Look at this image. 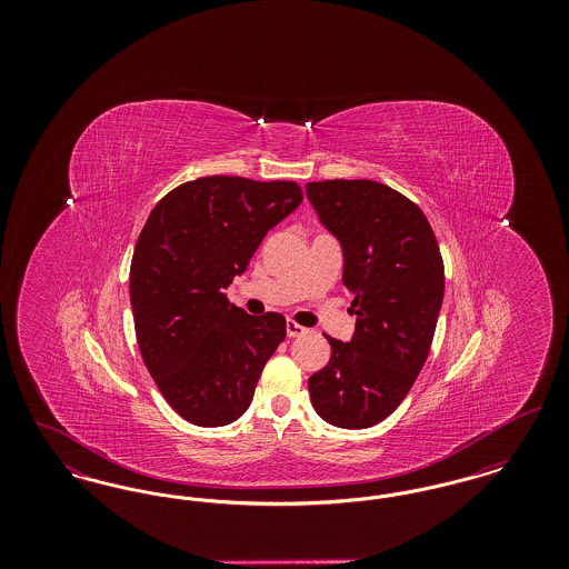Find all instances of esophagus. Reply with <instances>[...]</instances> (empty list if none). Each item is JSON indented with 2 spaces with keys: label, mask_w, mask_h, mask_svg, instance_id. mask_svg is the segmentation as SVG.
<instances>
[{
  "label": "esophagus",
  "mask_w": 569,
  "mask_h": 569,
  "mask_svg": "<svg viewBox=\"0 0 569 569\" xmlns=\"http://www.w3.org/2000/svg\"><path fill=\"white\" fill-rule=\"evenodd\" d=\"M286 332H288V337H300V335L307 332V328L297 325L295 320H288V322H286Z\"/></svg>",
  "instance_id": "1"
}]
</instances>
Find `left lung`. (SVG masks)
I'll return each instance as SVG.
<instances>
[{
    "mask_svg": "<svg viewBox=\"0 0 569 569\" xmlns=\"http://www.w3.org/2000/svg\"><path fill=\"white\" fill-rule=\"evenodd\" d=\"M320 221L343 247L356 330L309 378L316 411L341 429L388 418L422 371L443 300V260L429 219L401 191L369 179L307 183Z\"/></svg>",
    "mask_w": 569,
    "mask_h": 569,
    "instance_id": "1",
    "label": "left lung"
}]
</instances>
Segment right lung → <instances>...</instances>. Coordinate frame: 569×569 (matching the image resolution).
<instances>
[{
	"instance_id": "add662e5",
	"label": "right lung",
	"mask_w": 569,
	"mask_h": 569,
	"mask_svg": "<svg viewBox=\"0 0 569 569\" xmlns=\"http://www.w3.org/2000/svg\"><path fill=\"white\" fill-rule=\"evenodd\" d=\"M302 202L295 181L200 177L153 207L136 241L130 300L136 341L163 399L198 427L241 418L286 318L247 316L226 288Z\"/></svg>"
}]
</instances>
